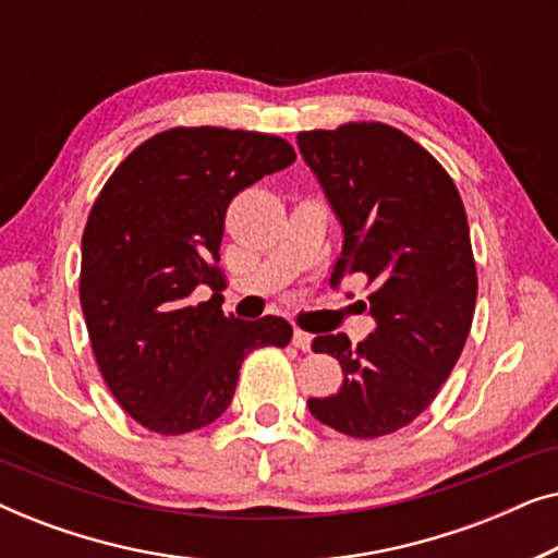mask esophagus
I'll use <instances>...</instances> for the list:
<instances>
[{
  "instance_id": "34e87169",
  "label": "esophagus",
  "mask_w": 558,
  "mask_h": 558,
  "mask_svg": "<svg viewBox=\"0 0 558 558\" xmlns=\"http://www.w3.org/2000/svg\"><path fill=\"white\" fill-rule=\"evenodd\" d=\"M292 342L300 350H312V335L304 332V330H294L292 335Z\"/></svg>"
}]
</instances>
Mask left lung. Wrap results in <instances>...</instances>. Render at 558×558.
<instances>
[{
    "label": "left lung",
    "mask_w": 558,
    "mask_h": 558,
    "mask_svg": "<svg viewBox=\"0 0 558 558\" xmlns=\"http://www.w3.org/2000/svg\"><path fill=\"white\" fill-rule=\"evenodd\" d=\"M296 147L342 226L330 284L368 279L363 310L376 319L357 345L342 332L312 342L338 357L345 384L310 399V414L348 437H384L429 407L470 335L477 271L462 197L429 151L388 124L300 132Z\"/></svg>",
    "instance_id": "8db88e82"
}]
</instances>
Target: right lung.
Segmentation results:
<instances>
[{"label": "right lung", "mask_w": 558, "mask_h": 558, "mask_svg": "<svg viewBox=\"0 0 558 558\" xmlns=\"http://www.w3.org/2000/svg\"><path fill=\"white\" fill-rule=\"evenodd\" d=\"M296 159L284 140L241 129H170L106 182L81 243V307L106 386L157 434H185L231 407L243 357L292 340L287 319L223 315L226 210L243 187ZM210 286L208 303L192 292Z\"/></svg>", "instance_id": "1"}]
</instances>
